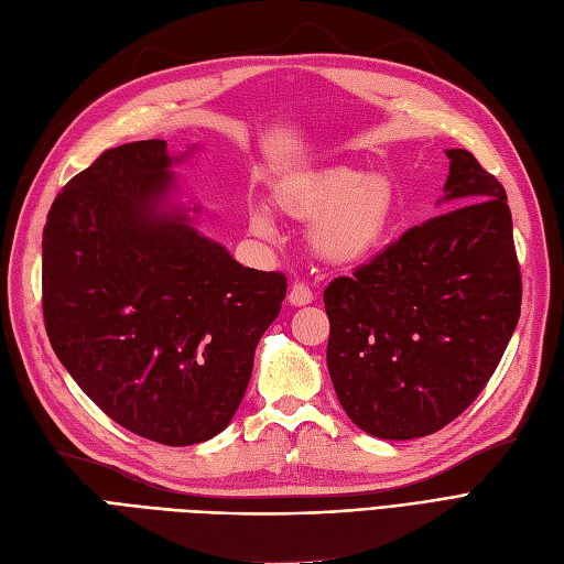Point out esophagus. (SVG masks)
Listing matches in <instances>:
<instances>
[{
	"label": "esophagus",
	"mask_w": 564,
	"mask_h": 564,
	"mask_svg": "<svg viewBox=\"0 0 564 564\" xmlns=\"http://www.w3.org/2000/svg\"><path fill=\"white\" fill-rule=\"evenodd\" d=\"M313 299H315L313 289H311L308 284H305V282H294L292 289H289V303H294V305H308V303H313Z\"/></svg>",
	"instance_id": "1"
}]
</instances>
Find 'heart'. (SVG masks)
I'll return each mask as SVG.
<instances>
[{
  "label": "heart",
  "instance_id": "obj_1",
  "mask_svg": "<svg viewBox=\"0 0 564 564\" xmlns=\"http://www.w3.org/2000/svg\"><path fill=\"white\" fill-rule=\"evenodd\" d=\"M282 209L303 224H315V249L336 263H357L377 253L395 226L398 191L386 176L357 169H332L282 197ZM251 228L270 235V220L256 214Z\"/></svg>",
  "mask_w": 564,
  "mask_h": 564
}]
</instances>
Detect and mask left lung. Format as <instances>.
Here are the masks:
<instances>
[{"label": "left lung", "mask_w": 564, "mask_h": 564, "mask_svg": "<svg viewBox=\"0 0 564 564\" xmlns=\"http://www.w3.org/2000/svg\"><path fill=\"white\" fill-rule=\"evenodd\" d=\"M458 207L409 228L324 289L340 406L373 437L412 440L460 416L497 371L522 303L503 185L447 150Z\"/></svg>", "instance_id": "left-lung-1"}]
</instances>
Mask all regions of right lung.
I'll return each instance as SVG.
<instances>
[{
	"label": "right lung",
	"instance_id": "right-lung-1",
	"mask_svg": "<svg viewBox=\"0 0 564 564\" xmlns=\"http://www.w3.org/2000/svg\"><path fill=\"white\" fill-rule=\"evenodd\" d=\"M169 164L164 141L127 143L56 195L42 313L58 360L115 423L187 447L240 406L286 278L240 265L183 216L158 212Z\"/></svg>",
	"mask_w": 564,
	"mask_h": 564
}]
</instances>
